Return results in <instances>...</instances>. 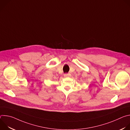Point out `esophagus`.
<instances>
[{
	"label": "esophagus",
	"instance_id": "esophagus-1",
	"mask_svg": "<svg viewBox=\"0 0 130 130\" xmlns=\"http://www.w3.org/2000/svg\"><path fill=\"white\" fill-rule=\"evenodd\" d=\"M64 77H69L70 76V73H65L64 75Z\"/></svg>",
	"mask_w": 130,
	"mask_h": 130
}]
</instances>
